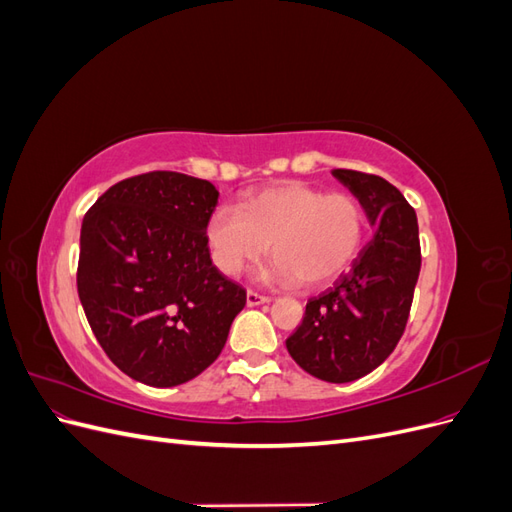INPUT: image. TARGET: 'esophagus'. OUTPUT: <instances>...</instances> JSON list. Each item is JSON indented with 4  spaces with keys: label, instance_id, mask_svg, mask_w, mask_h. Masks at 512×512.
<instances>
[{
    "label": "esophagus",
    "instance_id": "1",
    "mask_svg": "<svg viewBox=\"0 0 512 512\" xmlns=\"http://www.w3.org/2000/svg\"><path fill=\"white\" fill-rule=\"evenodd\" d=\"M269 301H271V297H267V294H260L256 290H247V305H250V307L269 303Z\"/></svg>",
    "mask_w": 512,
    "mask_h": 512
}]
</instances>
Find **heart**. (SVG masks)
<instances>
[{"instance_id":"obj_1","label":"heart","mask_w":512,"mask_h":512,"mask_svg":"<svg viewBox=\"0 0 512 512\" xmlns=\"http://www.w3.org/2000/svg\"><path fill=\"white\" fill-rule=\"evenodd\" d=\"M365 207L348 192H324L303 181H282L247 194L239 211L220 207L207 222L213 265L237 275L269 252L273 275L286 284L327 286L359 256Z\"/></svg>"}]
</instances>
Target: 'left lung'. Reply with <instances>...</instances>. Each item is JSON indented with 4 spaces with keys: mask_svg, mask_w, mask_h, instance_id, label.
<instances>
[{
    "mask_svg": "<svg viewBox=\"0 0 512 512\" xmlns=\"http://www.w3.org/2000/svg\"><path fill=\"white\" fill-rule=\"evenodd\" d=\"M333 175L361 200L376 235L348 273L307 301L286 348L307 374L342 384L374 371L404 335L421 273V241L416 213L395 185L350 168H335Z\"/></svg>",
    "mask_w": 512,
    "mask_h": 512,
    "instance_id": "8db88e82",
    "label": "left lung"
}]
</instances>
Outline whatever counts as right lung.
<instances>
[{
	"instance_id": "add662e5",
	"label": "right lung",
	"mask_w": 512,
	"mask_h": 512,
	"mask_svg": "<svg viewBox=\"0 0 512 512\" xmlns=\"http://www.w3.org/2000/svg\"><path fill=\"white\" fill-rule=\"evenodd\" d=\"M218 190L173 170L123 179L85 213L76 288L98 344L123 374L177 386L218 359L245 288L211 265Z\"/></svg>"
}]
</instances>
